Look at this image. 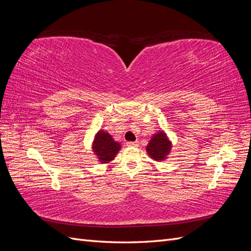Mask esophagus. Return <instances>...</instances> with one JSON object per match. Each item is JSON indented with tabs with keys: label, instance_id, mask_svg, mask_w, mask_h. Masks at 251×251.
I'll list each match as a JSON object with an SVG mask.
<instances>
[{
	"label": "esophagus",
	"instance_id": "obj_1",
	"mask_svg": "<svg viewBox=\"0 0 251 251\" xmlns=\"http://www.w3.org/2000/svg\"><path fill=\"white\" fill-rule=\"evenodd\" d=\"M126 146L127 147H138V142H134V141H128L126 142Z\"/></svg>",
	"mask_w": 251,
	"mask_h": 251
}]
</instances>
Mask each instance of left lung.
Instances as JSON below:
<instances>
[{"label": "left lung", "instance_id": "8db88e82", "mask_svg": "<svg viewBox=\"0 0 251 251\" xmlns=\"http://www.w3.org/2000/svg\"><path fill=\"white\" fill-rule=\"evenodd\" d=\"M172 148V144L166 137L165 133L160 132L154 135L147 147V151L151 158L155 159L156 161H161L168 156Z\"/></svg>", "mask_w": 251, "mask_h": 251}]
</instances>
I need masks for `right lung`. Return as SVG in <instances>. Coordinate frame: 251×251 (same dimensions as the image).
Listing matches in <instances>:
<instances>
[{
  "label": "right lung",
  "mask_w": 251,
  "mask_h": 251,
  "mask_svg": "<svg viewBox=\"0 0 251 251\" xmlns=\"http://www.w3.org/2000/svg\"><path fill=\"white\" fill-rule=\"evenodd\" d=\"M93 150L95 151V155L98 156V159L101 162L107 163L113 160V158L116 156L120 150V144L114 141L109 133L100 131L95 136Z\"/></svg>",
  "instance_id": "1"
}]
</instances>
